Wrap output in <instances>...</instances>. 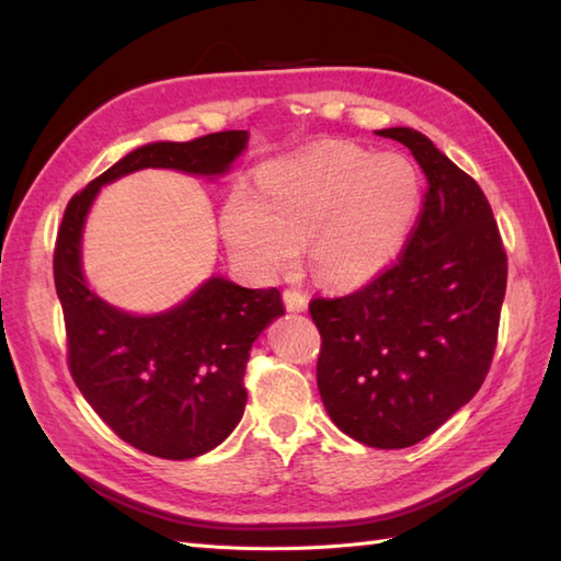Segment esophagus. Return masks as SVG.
<instances>
[{"label": "esophagus", "mask_w": 561, "mask_h": 561, "mask_svg": "<svg viewBox=\"0 0 561 561\" xmlns=\"http://www.w3.org/2000/svg\"><path fill=\"white\" fill-rule=\"evenodd\" d=\"M284 306H287V311H291V313L306 311V308H308L306 294H301L299 289H287V291H284Z\"/></svg>", "instance_id": "esophagus-1"}]
</instances>
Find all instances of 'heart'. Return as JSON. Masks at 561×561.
Instances as JSON below:
<instances>
[{
    "label": "heart",
    "instance_id": "obj_1",
    "mask_svg": "<svg viewBox=\"0 0 561 561\" xmlns=\"http://www.w3.org/2000/svg\"><path fill=\"white\" fill-rule=\"evenodd\" d=\"M420 199L412 163L400 153L325 145L267 163L257 187L238 183L221 209L226 243L248 267L274 274L313 241V270L330 287L371 282L396 257Z\"/></svg>",
    "mask_w": 561,
    "mask_h": 561
}]
</instances>
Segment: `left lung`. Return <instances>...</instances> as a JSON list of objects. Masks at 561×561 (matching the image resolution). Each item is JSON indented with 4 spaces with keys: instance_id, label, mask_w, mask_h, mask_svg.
<instances>
[{
    "instance_id": "8db88e82",
    "label": "left lung",
    "mask_w": 561,
    "mask_h": 561,
    "mask_svg": "<svg viewBox=\"0 0 561 561\" xmlns=\"http://www.w3.org/2000/svg\"><path fill=\"white\" fill-rule=\"evenodd\" d=\"M426 175L424 209L388 272L340 299H313L323 337L318 390L340 432L408 448L472 400L490 371L506 253L480 185L412 127H388Z\"/></svg>"
}]
</instances>
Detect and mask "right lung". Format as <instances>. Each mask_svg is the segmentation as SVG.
Returning <instances> with one entry per match:
<instances>
[{"mask_svg": "<svg viewBox=\"0 0 561 561\" xmlns=\"http://www.w3.org/2000/svg\"><path fill=\"white\" fill-rule=\"evenodd\" d=\"M248 147L245 129L193 141H151L123 157L69 199L55 245L69 371L81 396L129 446L165 460L217 448L245 410L250 347L284 316L277 289H245L211 274L161 313H129L103 301L81 267V238L93 199L117 178L171 169L219 178Z\"/></svg>", "mask_w": 561, "mask_h": 561, "instance_id": "1", "label": "right lung"}]
</instances>
